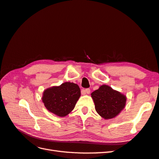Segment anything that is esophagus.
Wrapping results in <instances>:
<instances>
[{"label":"esophagus","mask_w":159,"mask_h":159,"mask_svg":"<svg viewBox=\"0 0 159 159\" xmlns=\"http://www.w3.org/2000/svg\"><path fill=\"white\" fill-rule=\"evenodd\" d=\"M84 92L86 93V94H90V88H86V90H84Z\"/></svg>","instance_id":"1"}]
</instances>
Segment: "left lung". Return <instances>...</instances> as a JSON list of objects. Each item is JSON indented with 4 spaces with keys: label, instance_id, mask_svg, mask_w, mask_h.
Here are the masks:
<instances>
[{
    "label": "left lung",
    "instance_id": "8db88e82",
    "mask_svg": "<svg viewBox=\"0 0 159 159\" xmlns=\"http://www.w3.org/2000/svg\"><path fill=\"white\" fill-rule=\"evenodd\" d=\"M91 95L96 112L106 119L115 117L125 106V96L107 85H102Z\"/></svg>",
    "mask_w": 159,
    "mask_h": 159
}]
</instances>
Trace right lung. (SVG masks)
<instances>
[{"mask_svg":"<svg viewBox=\"0 0 159 159\" xmlns=\"http://www.w3.org/2000/svg\"><path fill=\"white\" fill-rule=\"evenodd\" d=\"M80 95L78 85L65 82L59 86H54L44 90L42 102L50 112L59 117H65L74 109Z\"/></svg>","mask_w":159,"mask_h":159,"instance_id":"add662e5","label":"right lung"}]
</instances>
